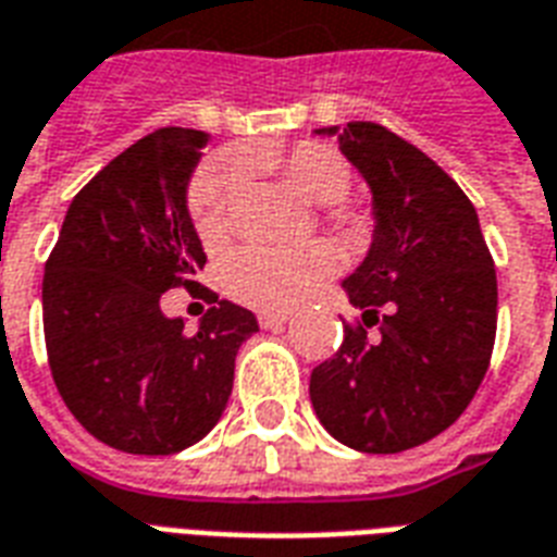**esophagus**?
I'll list each match as a JSON object with an SVG mask.
<instances>
[{"label": "esophagus", "instance_id": "34e87169", "mask_svg": "<svg viewBox=\"0 0 557 557\" xmlns=\"http://www.w3.org/2000/svg\"><path fill=\"white\" fill-rule=\"evenodd\" d=\"M289 321L286 312H259V327H265V331H277Z\"/></svg>", "mask_w": 557, "mask_h": 557}]
</instances>
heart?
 Segmentation results:
<instances>
[{
  "instance_id": "b5f03b06",
  "label": "heart",
  "mask_w": 557,
  "mask_h": 557,
  "mask_svg": "<svg viewBox=\"0 0 557 557\" xmlns=\"http://www.w3.org/2000/svg\"><path fill=\"white\" fill-rule=\"evenodd\" d=\"M265 168L312 206H336L351 195L354 171L331 147L315 141L295 144L283 156L238 152L233 162H218L197 176L191 188V221L200 242L221 245L230 233V212L236 203L238 171ZM333 271L331 250L321 245L277 250V247H245L221 265V283L230 298L253 310H289L310 295Z\"/></svg>"
}]
</instances>
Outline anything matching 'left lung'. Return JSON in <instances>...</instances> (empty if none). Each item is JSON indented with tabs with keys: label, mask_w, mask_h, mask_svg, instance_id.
Here are the masks:
<instances>
[{
	"label": "left lung",
	"mask_w": 557,
	"mask_h": 557,
	"mask_svg": "<svg viewBox=\"0 0 557 557\" xmlns=\"http://www.w3.org/2000/svg\"><path fill=\"white\" fill-rule=\"evenodd\" d=\"M372 191V245L342 280L362 324L312 369L319 422L342 446L395 455L443 434L484 381L496 339V271L475 206L386 126H324ZM379 333L368 339V327Z\"/></svg>",
	"instance_id": "obj_1"
}]
</instances>
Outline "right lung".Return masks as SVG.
Returning <instances> with one entry per match:
<instances>
[{
  "label": "right lung",
  "instance_id": "add662e5",
  "mask_svg": "<svg viewBox=\"0 0 557 557\" xmlns=\"http://www.w3.org/2000/svg\"><path fill=\"white\" fill-rule=\"evenodd\" d=\"M209 135L164 126L111 159L73 197L44 268L52 381L79 425L129 455H176L203 440L233 393L257 315L218 300L185 333L162 295L195 289L206 253L188 183Z\"/></svg>",
  "mask_w": 557,
  "mask_h": 557
}]
</instances>
